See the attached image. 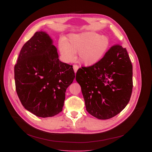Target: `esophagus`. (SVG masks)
Instances as JSON below:
<instances>
[{"label":"esophagus","instance_id":"1","mask_svg":"<svg viewBox=\"0 0 152 152\" xmlns=\"http://www.w3.org/2000/svg\"><path fill=\"white\" fill-rule=\"evenodd\" d=\"M73 69H74L75 73H76L77 71V69H79V66H78L77 65H73Z\"/></svg>","mask_w":152,"mask_h":152}]
</instances>
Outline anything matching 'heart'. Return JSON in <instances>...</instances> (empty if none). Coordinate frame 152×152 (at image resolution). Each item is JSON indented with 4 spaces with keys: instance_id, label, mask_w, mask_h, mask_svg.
<instances>
[{
    "instance_id": "b5f03b06",
    "label": "heart",
    "mask_w": 152,
    "mask_h": 152,
    "mask_svg": "<svg viewBox=\"0 0 152 152\" xmlns=\"http://www.w3.org/2000/svg\"><path fill=\"white\" fill-rule=\"evenodd\" d=\"M110 41L105 36L95 32H85L69 36L68 41L61 39L59 50L64 60L69 62L77 53L79 61L85 66H92L100 61L107 53Z\"/></svg>"
}]
</instances>
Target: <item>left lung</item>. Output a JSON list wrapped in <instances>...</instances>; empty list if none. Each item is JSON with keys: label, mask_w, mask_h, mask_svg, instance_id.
Instances as JSON below:
<instances>
[{"label": "left lung", "mask_w": 152, "mask_h": 152, "mask_svg": "<svg viewBox=\"0 0 152 152\" xmlns=\"http://www.w3.org/2000/svg\"><path fill=\"white\" fill-rule=\"evenodd\" d=\"M76 80L87 112L100 119L114 117L126 107L132 91V65L126 48L111 47L95 65L79 68Z\"/></svg>", "instance_id": "1"}]
</instances>
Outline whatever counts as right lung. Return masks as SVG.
I'll return each mask as SVG.
<instances>
[{"label":"right lung","instance_id":"right-lung-1","mask_svg":"<svg viewBox=\"0 0 152 152\" xmlns=\"http://www.w3.org/2000/svg\"><path fill=\"white\" fill-rule=\"evenodd\" d=\"M14 71L16 91L26 110L41 118L61 112L75 72L73 66L60 61L53 40L45 31L36 32L24 44Z\"/></svg>","mask_w":152,"mask_h":152}]
</instances>
